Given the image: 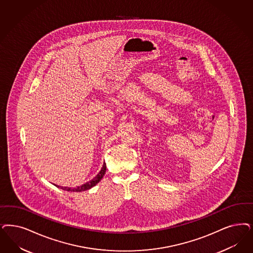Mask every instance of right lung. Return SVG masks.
<instances>
[{"label": "right lung", "mask_w": 253, "mask_h": 253, "mask_svg": "<svg viewBox=\"0 0 253 253\" xmlns=\"http://www.w3.org/2000/svg\"><path fill=\"white\" fill-rule=\"evenodd\" d=\"M105 170H106V165H105V163H104V165H103V167H102L101 171H100L98 174H96L95 176H94L91 180L87 181V183L83 184V185H80V186H78L77 188L61 187V186H58V185H55V184H54V185H55L56 187H58V188H60V187H61V189L64 190V191H67V192H84V191H87V190L91 189L92 187H94L96 184H98L99 181H101V179H102V178H103V176L105 175Z\"/></svg>", "instance_id": "obj_1"}]
</instances>
